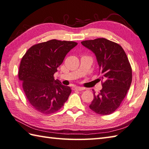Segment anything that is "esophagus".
<instances>
[{"instance_id":"esophagus-1","label":"esophagus","mask_w":149,"mask_h":149,"mask_svg":"<svg viewBox=\"0 0 149 149\" xmlns=\"http://www.w3.org/2000/svg\"><path fill=\"white\" fill-rule=\"evenodd\" d=\"M84 88H83V87H80V86H73L72 87V90H79V91H81V90H83Z\"/></svg>"}]
</instances>
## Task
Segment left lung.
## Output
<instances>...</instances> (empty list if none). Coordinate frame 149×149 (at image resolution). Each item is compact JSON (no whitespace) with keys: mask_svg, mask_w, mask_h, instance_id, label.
<instances>
[{"mask_svg":"<svg viewBox=\"0 0 149 149\" xmlns=\"http://www.w3.org/2000/svg\"><path fill=\"white\" fill-rule=\"evenodd\" d=\"M95 54L100 67L102 88L90 109L96 113L109 115L120 106L132 83V68L124 49L118 43L104 38L81 42Z\"/></svg>","mask_w":149,"mask_h":149,"instance_id":"8db88e82","label":"left lung"}]
</instances>
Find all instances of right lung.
Returning <instances> with one entry per match:
<instances>
[{"mask_svg": "<svg viewBox=\"0 0 149 149\" xmlns=\"http://www.w3.org/2000/svg\"><path fill=\"white\" fill-rule=\"evenodd\" d=\"M77 45L74 41L52 39L32 46L22 57L19 78L26 98L37 111L55 113L68 99L71 88L55 80L54 75L66 54Z\"/></svg>", "mask_w": 149, "mask_h": 149, "instance_id": "right-lung-1", "label": "right lung"}]
</instances>
